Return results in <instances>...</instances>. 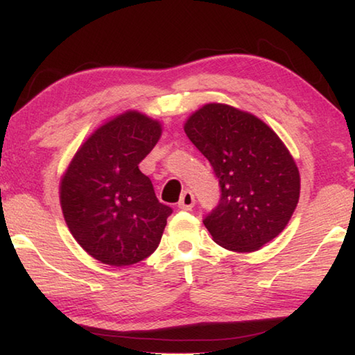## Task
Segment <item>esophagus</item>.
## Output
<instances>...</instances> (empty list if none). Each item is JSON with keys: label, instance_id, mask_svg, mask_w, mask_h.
Segmentation results:
<instances>
[{"label": "esophagus", "instance_id": "34e87169", "mask_svg": "<svg viewBox=\"0 0 355 355\" xmlns=\"http://www.w3.org/2000/svg\"><path fill=\"white\" fill-rule=\"evenodd\" d=\"M178 206L182 210H190L195 206V195L191 193L190 190H185L181 196V200H179V202H178Z\"/></svg>", "mask_w": 355, "mask_h": 355}]
</instances>
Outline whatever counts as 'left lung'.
<instances>
[{
	"label": "left lung",
	"instance_id": "obj_1",
	"mask_svg": "<svg viewBox=\"0 0 355 355\" xmlns=\"http://www.w3.org/2000/svg\"><path fill=\"white\" fill-rule=\"evenodd\" d=\"M184 129L218 179L220 201L202 220L216 243L251 252L277 237L300 200V171L275 130L226 104H206Z\"/></svg>",
	"mask_w": 355,
	"mask_h": 355
}]
</instances>
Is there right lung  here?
Instances as JSON below:
<instances>
[{
    "label": "right lung",
    "instance_id": "right-lung-1",
    "mask_svg": "<svg viewBox=\"0 0 355 355\" xmlns=\"http://www.w3.org/2000/svg\"><path fill=\"white\" fill-rule=\"evenodd\" d=\"M160 132L159 121L139 112L118 115L87 139L62 179L68 229L101 263H137L160 243L173 209L157 200L139 168Z\"/></svg>",
    "mask_w": 355,
    "mask_h": 355
}]
</instances>
